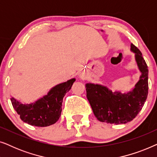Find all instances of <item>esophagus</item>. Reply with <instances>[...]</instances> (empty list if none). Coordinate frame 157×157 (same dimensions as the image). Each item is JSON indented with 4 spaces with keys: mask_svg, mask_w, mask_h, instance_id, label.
Segmentation results:
<instances>
[{
    "mask_svg": "<svg viewBox=\"0 0 157 157\" xmlns=\"http://www.w3.org/2000/svg\"><path fill=\"white\" fill-rule=\"evenodd\" d=\"M80 77H81V78H83V76H82V75H80Z\"/></svg>",
    "mask_w": 157,
    "mask_h": 157,
    "instance_id": "esophagus-1",
    "label": "esophagus"
}]
</instances>
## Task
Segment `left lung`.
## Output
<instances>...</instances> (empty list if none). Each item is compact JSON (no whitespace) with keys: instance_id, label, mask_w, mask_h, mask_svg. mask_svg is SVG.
<instances>
[{"instance_id":"1","label":"left lung","mask_w":157,"mask_h":157,"mask_svg":"<svg viewBox=\"0 0 157 157\" xmlns=\"http://www.w3.org/2000/svg\"><path fill=\"white\" fill-rule=\"evenodd\" d=\"M131 50L141 72L140 79L132 91L122 94L112 92L99 84L86 83V97L98 121L107 124H126L132 121L141 110L148 95V66L142 53L134 44Z\"/></svg>"}]
</instances>
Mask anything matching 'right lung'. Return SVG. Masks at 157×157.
<instances>
[{"mask_svg":"<svg viewBox=\"0 0 157 157\" xmlns=\"http://www.w3.org/2000/svg\"><path fill=\"white\" fill-rule=\"evenodd\" d=\"M76 79L72 78L52 88L48 94L31 104H23L11 98L13 109L21 119L31 126L45 127L55 124L59 119L62 102L66 94L71 88Z\"/></svg>","mask_w":157,"mask_h":157,"instance_id":"right-lung-1","label":"right lung"}]
</instances>
